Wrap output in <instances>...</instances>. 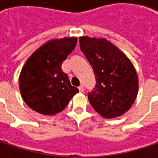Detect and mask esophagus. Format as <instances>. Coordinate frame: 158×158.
I'll list each match as a JSON object with an SVG mask.
<instances>
[{"instance_id":"34e87169","label":"esophagus","mask_w":158,"mask_h":158,"mask_svg":"<svg viewBox=\"0 0 158 158\" xmlns=\"http://www.w3.org/2000/svg\"><path fill=\"white\" fill-rule=\"evenodd\" d=\"M79 90H80V92H83V91H84V87H83V85H80V86H79Z\"/></svg>"}]
</instances>
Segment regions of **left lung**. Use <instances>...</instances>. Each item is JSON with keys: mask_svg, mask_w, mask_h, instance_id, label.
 Wrapping results in <instances>:
<instances>
[{"mask_svg": "<svg viewBox=\"0 0 158 158\" xmlns=\"http://www.w3.org/2000/svg\"><path fill=\"white\" fill-rule=\"evenodd\" d=\"M80 47L94 70L97 84L88 99L106 118L123 115L136 99L139 81L136 70L124 52L106 39L82 36Z\"/></svg>", "mask_w": 158, "mask_h": 158, "instance_id": "8db88e82", "label": "left lung"}]
</instances>
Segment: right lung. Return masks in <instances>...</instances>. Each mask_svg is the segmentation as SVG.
Wrapping results in <instances>:
<instances>
[{
  "mask_svg": "<svg viewBox=\"0 0 158 158\" xmlns=\"http://www.w3.org/2000/svg\"><path fill=\"white\" fill-rule=\"evenodd\" d=\"M77 38L51 40L38 48L24 63L19 76L23 101L35 112L55 115L79 92L71 85L61 65L76 46Z\"/></svg>",
  "mask_w": 158,
  "mask_h": 158,
  "instance_id": "right-lung-1",
  "label": "right lung"
}]
</instances>
